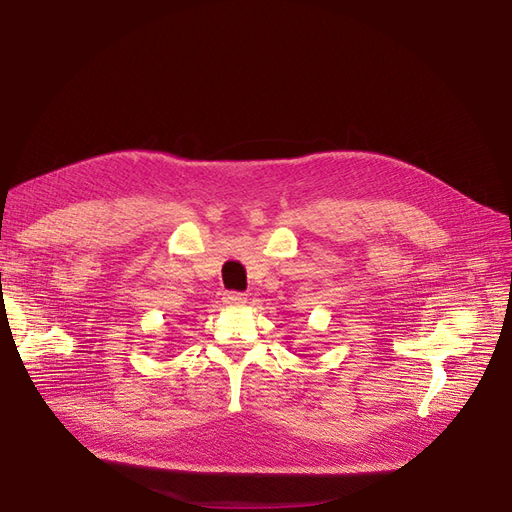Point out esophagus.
Instances as JSON below:
<instances>
[{"instance_id":"esophagus-1","label":"esophagus","mask_w":512,"mask_h":512,"mask_svg":"<svg viewBox=\"0 0 512 512\" xmlns=\"http://www.w3.org/2000/svg\"><path fill=\"white\" fill-rule=\"evenodd\" d=\"M224 303L230 305V307L245 305V303H247V294H245V292H236V290L224 292Z\"/></svg>"}]
</instances>
